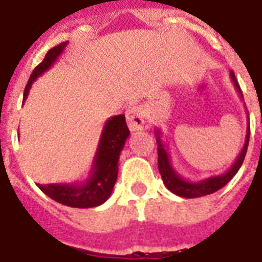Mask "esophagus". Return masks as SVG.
Instances as JSON below:
<instances>
[{
	"label": "esophagus",
	"mask_w": 262,
	"mask_h": 262,
	"mask_svg": "<svg viewBox=\"0 0 262 262\" xmlns=\"http://www.w3.org/2000/svg\"><path fill=\"white\" fill-rule=\"evenodd\" d=\"M126 122L132 132L142 130L146 125L144 119V111L142 106H132L126 111Z\"/></svg>",
	"instance_id": "obj_1"
}]
</instances>
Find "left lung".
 <instances>
[{"mask_svg":"<svg viewBox=\"0 0 262 262\" xmlns=\"http://www.w3.org/2000/svg\"><path fill=\"white\" fill-rule=\"evenodd\" d=\"M230 78L234 86H236L238 95L243 99V92L240 90V85H238L233 71H230ZM156 140H157V153H159V171L167 189L181 198H201L219 191L220 188L225 187L226 184L236 176L237 171L240 170L243 161H244V157H246V153H247L248 140H250V122L247 120V132H246L244 146H243L242 151L237 156L236 161L231 164L230 168L223 174H220V176L209 177V178H205L202 181H189V180H185L184 177H181L177 172L174 165L171 164L170 153L167 150L165 143L161 140V132L159 129H156Z\"/></svg>","mask_w":262,"mask_h":262,"instance_id":"left-lung-1","label":"left lung"}]
</instances>
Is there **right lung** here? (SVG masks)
Returning a JSON list of instances; mask_svg holds the SVG:
<instances>
[{
  "label": "right lung",
  "mask_w": 262,
  "mask_h": 262,
  "mask_svg": "<svg viewBox=\"0 0 262 262\" xmlns=\"http://www.w3.org/2000/svg\"><path fill=\"white\" fill-rule=\"evenodd\" d=\"M69 42L60 43L50 49L45 59L33 70L24 91V102L29 94L32 84L46 73L63 54ZM130 132L126 125L125 115H115L103 125L99 137L97 153L92 160L91 170L85 181L60 182V184H37L39 189L56 202L70 208H94L102 205L112 193L115 182L118 180V161L126 139Z\"/></svg>",
  "instance_id": "1"
}]
</instances>
